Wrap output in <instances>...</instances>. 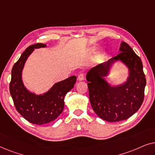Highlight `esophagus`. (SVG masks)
Wrapping results in <instances>:
<instances>
[{"label":"esophagus","instance_id":"1","mask_svg":"<svg viewBox=\"0 0 155 155\" xmlns=\"http://www.w3.org/2000/svg\"><path fill=\"white\" fill-rule=\"evenodd\" d=\"M84 80V75L82 74H80L78 77V81H82Z\"/></svg>","mask_w":155,"mask_h":155}]
</instances>
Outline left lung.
<instances>
[{
    "label": "left lung",
    "instance_id": "obj_1",
    "mask_svg": "<svg viewBox=\"0 0 155 155\" xmlns=\"http://www.w3.org/2000/svg\"><path fill=\"white\" fill-rule=\"evenodd\" d=\"M118 51L117 56L92 68L86 75L91 106L99 118L109 122L126 120L136 113L143 102L146 85L140 57L124 41ZM117 62L126 65L129 75L122 84L112 85L107 77Z\"/></svg>",
    "mask_w": 155,
    "mask_h": 155
}]
</instances>
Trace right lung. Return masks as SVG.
<instances>
[{
	"label": "right lung",
	"instance_id": "add662e5",
	"mask_svg": "<svg viewBox=\"0 0 155 155\" xmlns=\"http://www.w3.org/2000/svg\"><path fill=\"white\" fill-rule=\"evenodd\" d=\"M46 44H35L29 46L15 63L11 72L10 92L19 113L33 124L43 125L54 120L62 113L65 94L73 88L76 76L55 83L47 92L35 94L25 86L22 71L27 58L36 48H45Z\"/></svg>",
	"mask_w": 155,
	"mask_h": 155
}]
</instances>
